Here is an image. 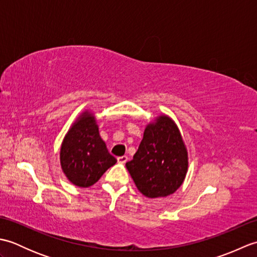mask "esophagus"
Wrapping results in <instances>:
<instances>
[{"mask_svg": "<svg viewBox=\"0 0 257 257\" xmlns=\"http://www.w3.org/2000/svg\"><path fill=\"white\" fill-rule=\"evenodd\" d=\"M127 160H128V157L127 156H121V157H118L117 158V161L119 163H125V162H127Z\"/></svg>", "mask_w": 257, "mask_h": 257, "instance_id": "34e87169", "label": "esophagus"}]
</instances>
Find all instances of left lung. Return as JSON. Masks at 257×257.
Masks as SVG:
<instances>
[{"mask_svg":"<svg viewBox=\"0 0 257 257\" xmlns=\"http://www.w3.org/2000/svg\"><path fill=\"white\" fill-rule=\"evenodd\" d=\"M136 187L147 198L168 196L181 187L188 151L176 122L160 116L147 125L134 159L125 163Z\"/></svg>","mask_w":257,"mask_h":257,"instance_id":"obj_1","label":"left lung"}]
</instances>
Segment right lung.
Here are the masks:
<instances>
[{"label": "right lung", "instance_id": "obj_1", "mask_svg": "<svg viewBox=\"0 0 257 257\" xmlns=\"http://www.w3.org/2000/svg\"><path fill=\"white\" fill-rule=\"evenodd\" d=\"M116 162L100 138L94 114H80L62 144L61 166L65 176L77 187L88 188Z\"/></svg>", "mask_w": 257, "mask_h": 257}]
</instances>
